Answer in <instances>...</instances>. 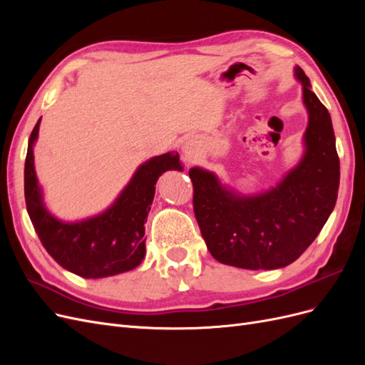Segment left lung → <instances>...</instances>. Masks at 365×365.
<instances>
[{"instance_id":"obj_1","label":"left lung","mask_w":365,"mask_h":365,"mask_svg":"<svg viewBox=\"0 0 365 365\" xmlns=\"http://www.w3.org/2000/svg\"><path fill=\"white\" fill-rule=\"evenodd\" d=\"M303 83L309 113L306 153L275 189L259 196H240L200 168L190 169L193 212L212 256L244 269H277L295 262L312 244L336 204L339 158L327 108Z\"/></svg>"}]
</instances>
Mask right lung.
Masks as SVG:
<instances>
[{
    "instance_id": "right-lung-1",
    "label": "right lung",
    "mask_w": 365,
    "mask_h": 365,
    "mask_svg": "<svg viewBox=\"0 0 365 365\" xmlns=\"http://www.w3.org/2000/svg\"><path fill=\"white\" fill-rule=\"evenodd\" d=\"M41 118L33 128L24 168V195L33 228L43 248L62 268L83 279H102L137 268L145 259V220L165 170H182L178 153H163L141 164L126 189L105 213L76 224L53 217L42 204L33 165V143Z\"/></svg>"
}]
</instances>
